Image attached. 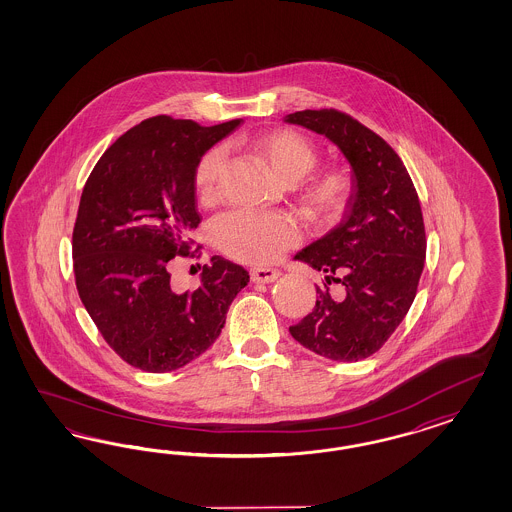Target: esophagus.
<instances>
[{"mask_svg":"<svg viewBox=\"0 0 512 512\" xmlns=\"http://www.w3.org/2000/svg\"><path fill=\"white\" fill-rule=\"evenodd\" d=\"M279 278V270L274 268H253L251 270V281L253 283H272Z\"/></svg>","mask_w":512,"mask_h":512,"instance_id":"34e87169","label":"esophagus"}]
</instances>
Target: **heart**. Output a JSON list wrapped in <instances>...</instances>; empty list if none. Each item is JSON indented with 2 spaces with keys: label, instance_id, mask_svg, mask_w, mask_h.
I'll return each mask as SVG.
<instances>
[{
  "label": "heart",
  "instance_id": "b5f03b06",
  "mask_svg": "<svg viewBox=\"0 0 512 512\" xmlns=\"http://www.w3.org/2000/svg\"><path fill=\"white\" fill-rule=\"evenodd\" d=\"M251 148L270 172L285 184L300 180L315 165V148L302 133L293 129H272L251 140ZM223 163V150L212 148L202 155L195 167L193 182L202 201L216 195L217 176ZM351 176L341 169L315 172L300 187V202L308 216L330 221L340 216L351 197ZM217 248L240 263H274L283 251L298 242L296 223L279 212L253 214L229 212L217 217L212 225Z\"/></svg>",
  "mask_w": 512,
  "mask_h": 512
}]
</instances>
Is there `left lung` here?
Instances as JSON below:
<instances>
[{
  "instance_id": "1",
  "label": "left lung",
  "mask_w": 512,
  "mask_h": 512,
  "mask_svg": "<svg viewBox=\"0 0 512 512\" xmlns=\"http://www.w3.org/2000/svg\"><path fill=\"white\" fill-rule=\"evenodd\" d=\"M334 142L353 171L340 225L296 261L325 274L317 302L291 336L319 357L357 362L379 351L411 308L426 257L419 195L402 159L372 129L334 109L285 116ZM334 280L343 297L329 295Z\"/></svg>"
}]
</instances>
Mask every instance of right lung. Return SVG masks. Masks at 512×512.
Returning <instances> with one entry per match:
<instances>
[{"label": "right lung", "instance_id": "1", "mask_svg": "<svg viewBox=\"0 0 512 512\" xmlns=\"http://www.w3.org/2000/svg\"><path fill=\"white\" fill-rule=\"evenodd\" d=\"M240 122L148 118L101 155L82 189L73 229L78 296L116 355L142 372H172L201 357L248 285V270L219 255L182 295L167 270L191 253L189 234L201 223L195 167Z\"/></svg>", "mask_w": 512, "mask_h": 512}]
</instances>
